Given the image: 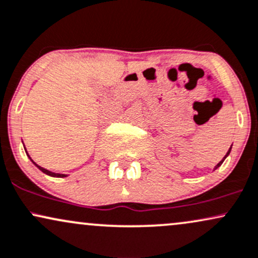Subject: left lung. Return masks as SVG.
<instances>
[{"label":"left lung","instance_id":"obj_1","mask_svg":"<svg viewBox=\"0 0 258 258\" xmlns=\"http://www.w3.org/2000/svg\"><path fill=\"white\" fill-rule=\"evenodd\" d=\"M231 150H232V146H231V148H229V150H228V152H227V153H226L225 158H223V159H222V160H221V162L219 163V164H217L216 166H215V169H214V170H216V169H217V168H219V166H221V164H222V163H223V160H225V159L227 158V157H228V154H229V153H231Z\"/></svg>","mask_w":258,"mask_h":258}]
</instances>
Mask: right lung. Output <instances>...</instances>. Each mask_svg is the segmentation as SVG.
Segmentation results:
<instances>
[{
    "instance_id": "obj_1",
    "label": "right lung",
    "mask_w": 258,
    "mask_h": 258,
    "mask_svg": "<svg viewBox=\"0 0 258 258\" xmlns=\"http://www.w3.org/2000/svg\"><path fill=\"white\" fill-rule=\"evenodd\" d=\"M29 157H30V156H29ZM30 159H31V158H30ZM31 162H32L33 164H35L36 166H37V168L39 169V170H41L42 172H44V174L49 175V176H53V177H66V176H68V175H65V174H56V172H51V171H49V170H47V169L42 168V166H39V165L36 164V163L33 162L32 159H31Z\"/></svg>"
}]
</instances>
